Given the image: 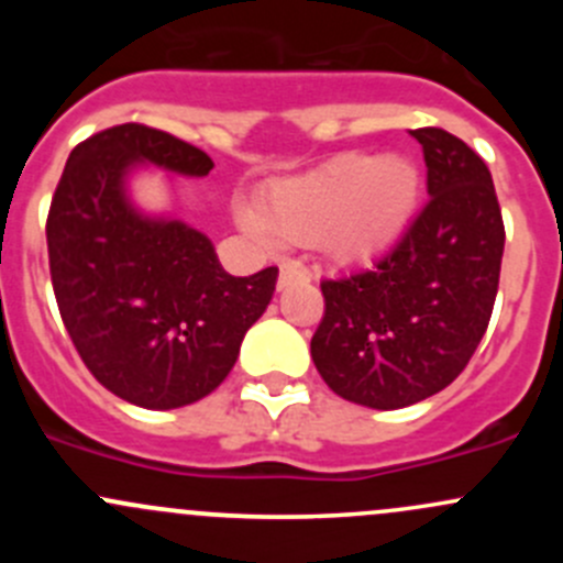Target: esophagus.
Here are the masks:
<instances>
[{"mask_svg": "<svg viewBox=\"0 0 563 563\" xmlns=\"http://www.w3.org/2000/svg\"><path fill=\"white\" fill-rule=\"evenodd\" d=\"M305 277H308V272L302 269V264H297V261H286V264H280V280H277V286L286 288L291 286V283L305 280Z\"/></svg>", "mask_w": 563, "mask_h": 563, "instance_id": "34e87169", "label": "esophagus"}]
</instances>
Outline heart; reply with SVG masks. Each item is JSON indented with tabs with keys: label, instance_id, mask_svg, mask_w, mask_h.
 <instances>
[{
	"label": "heart",
	"instance_id": "obj_1",
	"mask_svg": "<svg viewBox=\"0 0 563 563\" xmlns=\"http://www.w3.org/2000/svg\"><path fill=\"white\" fill-rule=\"evenodd\" d=\"M422 176L402 155H340L308 174L266 187L258 209L240 207V225L258 240L313 242L340 264L389 250L419 207Z\"/></svg>",
	"mask_w": 563,
	"mask_h": 563
}]
</instances>
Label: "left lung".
Returning a JSON list of instances; mask_svg holds the SVG:
<instances>
[{
    "instance_id": "8db88e82",
    "label": "left lung",
    "mask_w": 563,
    "mask_h": 563,
    "mask_svg": "<svg viewBox=\"0 0 563 563\" xmlns=\"http://www.w3.org/2000/svg\"><path fill=\"white\" fill-rule=\"evenodd\" d=\"M408 133L422 144L428 203L382 258L321 280L310 340L329 389L378 411L413 406L463 373L490 323L507 236L485 161L441 128Z\"/></svg>"
}]
</instances>
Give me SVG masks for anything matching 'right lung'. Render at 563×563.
Listing matches in <instances>:
<instances>
[{
    "instance_id": "right-lung-1",
    "label": "right lung",
    "mask_w": 563,
    "mask_h": 563,
    "mask_svg": "<svg viewBox=\"0 0 563 563\" xmlns=\"http://www.w3.org/2000/svg\"><path fill=\"white\" fill-rule=\"evenodd\" d=\"M141 163L181 176L214 168L207 152L146 124L81 141L45 223L51 283L78 356L108 391L141 408H179L229 376L275 294L277 266L234 277L201 231L141 214L124 192Z\"/></svg>"
}]
</instances>
